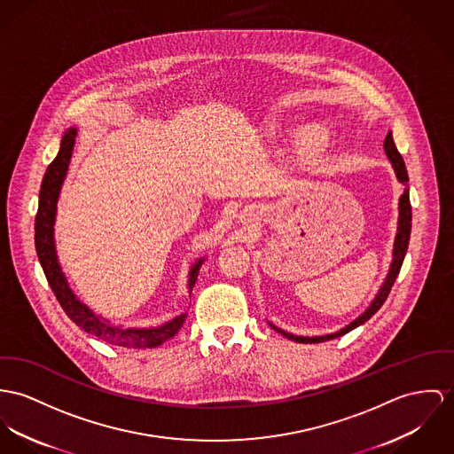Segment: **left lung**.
<instances>
[{"label":"left lung","mask_w":454,"mask_h":454,"mask_svg":"<svg viewBox=\"0 0 454 454\" xmlns=\"http://www.w3.org/2000/svg\"><path fill=\"white\" fill-rule=\"evenodd\" d=\"M385 153L388 157V160L392 162V168L397 175V179L406 186L404 188V193L401 195L399 199V228H397V235H395V244H394V259H392V264H390V271L385 278L384 285L379 292V295L375 297V301L372 302V306L361 314L359 317H356L350 325H348L346 328H342L340 332H335V333H330V335H323V337H297V335H292V333H286L283 330H279L277 326H273L277 332H279L283 337L290 339V340H295L299 344H317V342H326V340H332V339H337V337H342L346 333H349L350 330H354L356 326L363 325L364 321H368L373 314L377 313L382 306H384L388 294H390V288L394 285V281L397 278L399 271H401V266H403V261H404V255H406V250H408V244H410V235H411V204H410V190H408V171H406V166H404V160L401 157V153L397 152L395 148V143L392 140V135L388 131L387 138L384 141Z\"/></svg>","instance_id":"8db88e82"}]
</instances>
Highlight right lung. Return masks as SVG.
Instances as JSON below:
<instances>
[{"label":"right lung","mask_w":454,"mask_h":454,"mask_svg":"<svg viewBox=\"0 0 454 454\" xmlns=\"http://www.w3.org/2000/svg\"><path fill=\"white\" fill-rule=\"evenodd\" d=\"M75 135H77L75 128H70L66 131L62 143H60V150H59L57 157L53 159V162L48 166L44 177H43V183H41L35 226L37 259L43 266L44 277L48 279L62 309L86 333H91L104 342L121 346V348H131V349L157 348L162 342H166L168 339L175 337L176 332L183 326L184 314L177 316L173 321H169L159 328L135 330V328L112 326L100 316L91 313L82 302L77 301V297L72 294V290L67 285V279L64 277L60 264L57 261L55 242H53V224H55V214H57V200H59L62 183H64L67 169H69L70 155H72V148L75 143ZM202 262H204V259H200L190 271V283H188L190 292L197 281Z\"/></svg>","instance_id":"right-lung-1"}]
</instances>
